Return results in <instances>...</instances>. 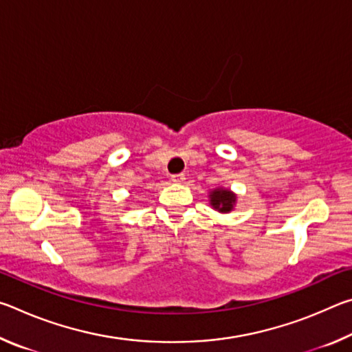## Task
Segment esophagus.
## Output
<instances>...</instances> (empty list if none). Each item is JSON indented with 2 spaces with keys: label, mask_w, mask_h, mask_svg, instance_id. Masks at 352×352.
Listing matches in <instances>:
<instances>
[{
  "label": "esophagus",
  "mask_w": 352,
  "mask_h": 352,
  "mask_svg": "<svg viewBox=\"0 0 352 352\" xmlns=\"http://www.w3.org/2000/svg\"><path fill=\"white\" fill-rule=\"evenodd\" d=\"M170 180L174 183H183L184 180H186V175L184 174H177V175H172Z\"/></svg>",
  "instance_id": "34e87169"
}]
</instances>
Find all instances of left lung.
I'll return each mask as SVG.
<instances>
[{"mask_svg": "<svg viewBox=\"0 0 352 352\" xmlns=\"http://www.w3.org/2000/svg\"><path fill=\"white\" fill-rule=\"evenodd\" d=\"M210 205L219 212L233 211L236 205V194L225 188L212 189L210 192Z\"/></svg>", "mask_w": 352, "mask_h": 352, "instance_id": "8db88e82", "label": "left lung"}]
</instances>
